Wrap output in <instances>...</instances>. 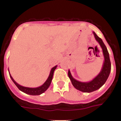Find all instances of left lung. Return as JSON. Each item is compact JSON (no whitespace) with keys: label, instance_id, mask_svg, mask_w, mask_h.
<instances>
[{"label":"left lung","instance_id":"8db88e82","mask_svg":"<svg viewBox=\"0 0 121 121\" xmlns=\"http://www.w3.org/2000/svg\"><path fill=\"white\" fill-rule=\"evenodd\" d=\"M93 34L97 42L101 46L103 52L104 61L102 69L98 75L92 80L89 82H81L74 79L72 76L70 71L68 70V75L71 81L73 86L80 91L84 92H91L98 90L102 85L105 83L106 81L109 77L111 69V64L109 55L107 50V47L102 41V39L99 38L96 35V33L93 31Z\"/></svg>","mask_w":121,"mask_h":121}]
</instances>
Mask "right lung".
I'll list each match as a JSON object with an SVG mask.
<instances>
[{"label": "right lung", "instance_id": "add662e5", "mask_svg": "<svg viewBox=\"0 0 121 121\" xmlns=\"http://www.w3.org/2000/svg\"><path fill=\"white\" fill-rule=\"evenodd\" d=\"M57 65H56L54 67L52 68L50 71V73L49 76H48V78L47 79V80L46 81V82H44L42 85L40 86H38L36 88H29V87H26V86H22V85H19V84L17 83L14 80V79L13 78L12 76H11L10 74L9 73L10 77V78L12 79V80L13 81V82H14V84L17 86V87L21 91L24 92V93L27 94L31 95H39L41 94L43 92H44L46 90L48 89V88L49 87V86L50 85L51 82H52V79H53V74L54 70L57 68Z\"/></svg>", "mask_w": 121, "mask_h": 121}]
</instances>
